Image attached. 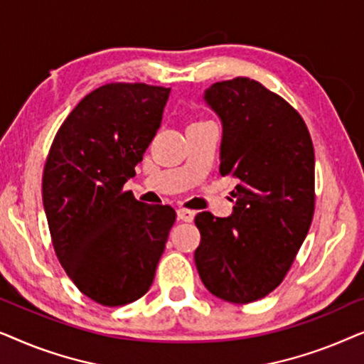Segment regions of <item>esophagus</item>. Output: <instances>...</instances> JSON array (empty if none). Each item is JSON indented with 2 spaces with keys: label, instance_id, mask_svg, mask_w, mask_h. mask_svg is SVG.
<instances>
[{
  "label": "esophagus",
  "instance_id": "1",
  "mask_svg": "<svg viewBox=\"0 0 364 364\" xmlns=\"http://www.w3.org/2000/svg\"><path fill=\"white\" fill-rule=\"evenodd\" d=\"M177 217L181 218L182 222H192L193 217H196V212H193V210H187V208H178V210H177Z\"/></svg>",
  "mask_w": 364,
  "mask_h": 364
}]
</instances>
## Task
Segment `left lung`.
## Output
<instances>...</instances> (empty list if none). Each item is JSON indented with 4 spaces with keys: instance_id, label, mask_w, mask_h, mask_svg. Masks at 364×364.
<instances>
[{
    "instance_id": "8db88e82",
    "label": "left lung",
    "mask_w": 364,
    "mask_h": 364,
    "mask_svg": "<svg viewBox=\"0 0 364 364\" xmlns=\"http://www.w3.org/2000/svg\"><path fill=\"white\" fill-rule=\"evenodd\" d=\"M203 101L222 121L220 173L237 186L230 217H196V265L212 295L250 303L280 285L310 230L315 151L300 114L253 79L212 84Z\"/></svg>"
}]
</instances>
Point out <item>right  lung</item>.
Listing matches in <instances>:
<instances>
[{
  "label": "right lung",
  "mask_w": 364,
  "mask_h": 364,
  "mask_svg": "<svg viewBox=\"0 0 364 364\" xmlns=\"http://www.w3.org/2000/svg\"><path fill=\"white\" fill-rule=\"evenodd\" d=\"M168 87L111 82L89 92L49 149L43 205L54 252L79 291L104 306L146 295L176 210L124 192L161 127Z\"/></svg>",
  "instance_id": "add662e5"
}]
</instances>
